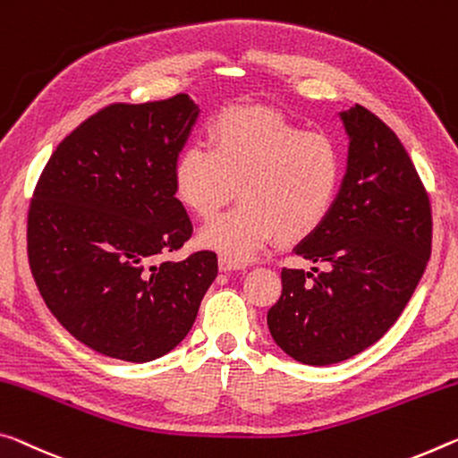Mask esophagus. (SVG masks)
<instances>
[{
    "instance_id": "obj_1",
    "label": "esophagus",
    "mask_w": 458,
    "mask_h": 458,
    "mask_svg": "<svg viewBox=\"0 0 458 458\" xmlns=\"http://www.w3.org/2000/svg\"><path fill=\"white\" fill-rule=\"evenodd\" d=\"M220 268L222 271H234V268H241V263H236V260H232L228 257H220Z\"/></svg>"
}]
</instances>
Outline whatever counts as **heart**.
Instances as JSON below:
<instances>
[{"label":"heart","instance_id":"obj_1","mask_svg":"<svg viewBox=\"0 0 458 458\" xmlns=\"http://www.w3.org/2000/svg\"><path fill=\"white\" fill-rule=\"evenodd\" d=\"M343 152L328 134L303 132L281 115L238 107L190 142L173 165L177 199L212 217L232 193L241 203L199 232V242L236 263L257 257L279 234L301 241L328 220L343 183Z\"/></svg>","mask_w":458,"mask_h":458}]
</instances>
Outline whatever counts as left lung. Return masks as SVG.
<instances>
[{"instance_id":"obj_1","label":"left lung","mask_w":458,"mask_h":458,"mask_svg":"<svg viewBox=\"0 0 458 458\" xmlns=\"http://www.w3.org/2000/svg\"><path fill=\"white\" fill-rule=\"evenodd\" d=\"M338 118L348 155L336 203L293 249L324 271L283 268L267 314L281 351L314 367L375 344L408 306L432 249L430 201L399 138L362 106Z\"/></svg>"}]
</instances>
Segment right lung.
Wrapping results in <instances>:
<instances>
[{"label":"right lung","mask_w":458,"mask_h":458,"mask_svg":"<svg viewBox=\"0 0 458 458\" xmlns=\"http://www.w3.org/2000/svg\"><path fill=\"white\" fill-rule=\"evenodd\" d=\"M199 112L187 93L106 107L56 147L36 185V287L63 328L106 357L148 362L171 352L217 277L212 250L163 259L193 232L173 165Z\"/></svg>","instance_id":"obj_1"}]
</instances>
